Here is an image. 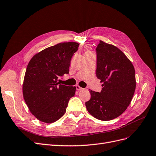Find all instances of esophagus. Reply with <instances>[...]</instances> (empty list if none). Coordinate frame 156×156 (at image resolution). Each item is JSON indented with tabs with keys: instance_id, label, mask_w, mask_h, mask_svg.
<instances>
[{
	"instance_id": "esophagus-1",
	"label": "esophagus",
	"mask_w": 156,
	"mask_h": 156,
	"mask_svg": "<svg viewBox=\"0 0 156 156\" xmlns=\"http://www.w3.org/2000/svg\"><path fill=\"white\" fill-rule=\"evenodd\" d=\"M76 89H77V90H79H79H83V88H81L80 87H79V85H76Z\"/></svg>"
}]
</instances>
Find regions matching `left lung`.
Segmentation results:
<instances>
[{"mask_svg":"<svg viewBox=\"0 0 156 156\" xmlns=\"http://www.w3.org/2000/svg\"><path fill=\"white\" fill-rule=\"evenodd\" d=\"M96 76L101 80V92L90 90L87 109L95 118L110 121L119 117L129 106L135 92V69L116 46L100 41L96 48Z\"/></svg>","mask_w":156,"mask_h":156,"instance_id":"8db88e82","label":"left lung"}]
</instances>
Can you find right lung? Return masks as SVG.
Instances as JSON below:
<instances>
[{
    "label": "right lung",
    "mask_w": 156,
    "mask_h": 156,
    "mask_svg": "<svg viewBox=\"0 0 156 156\" xmlns=\"http://www.w3.org/2000/svg\"><path fill=\"white\" fill-rule=\"evenodd\" d=\"M78 47L77 42H61L36 53L30 61L23 94L30 112L38 120L52 123L65 114L76 87L60 84L57 80L69 73L71 58Z\"/></svg>",
    "instance_id": "1"
}]
</instances>
